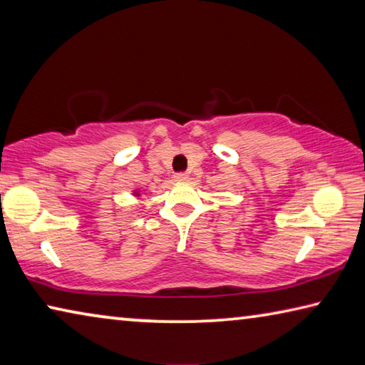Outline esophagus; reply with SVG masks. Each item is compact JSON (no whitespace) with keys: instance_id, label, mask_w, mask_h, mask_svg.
<instances>
[{"instance_id":"1","label":"esophagus","mask_w":365,"mask_h":365,"mask_svg":"<svg viewBox=\"0 0 365 365\" xmlns=\"http://www.w3.org/2000/svg\"><path fill=\"white\" fill-rule=\"evenodd\" d=\"M188 178L187 174H183V172H180V174L175 175V182H185Z\"/></svg>"}]
</instances>
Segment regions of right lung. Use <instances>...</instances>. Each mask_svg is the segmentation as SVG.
Returning <instances> with one entry per match:
<instances>
[{"label": "right lung", "mask_w": 365, "mask_h": 365, "mask_svg": "<svg viewBox=\"0 0 365 365\" xmlns=\"http://www.w3.org/2000/svg\"><path fill=\"white\" fill-rule=\"evenodd\" d=\"M133 196H140V190H133Z\"/></svg>", "instance_id": "obj_1"}]
</instances>
